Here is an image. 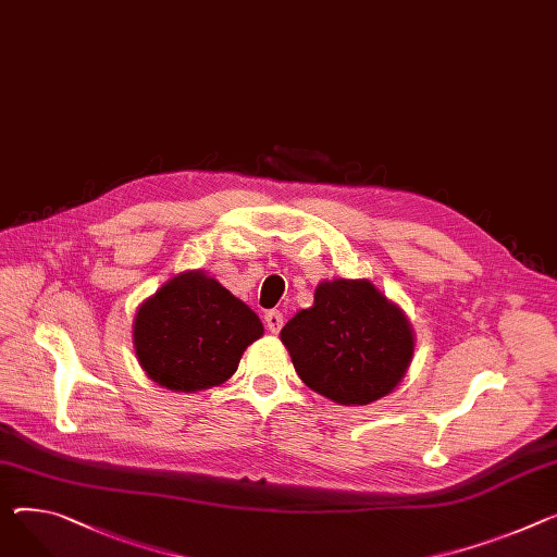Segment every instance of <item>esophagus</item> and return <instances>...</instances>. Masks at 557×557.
Here are the masks:
<instances>
[{
    "mask_svg": "<svg viewBox=\"0 0 557 557\" xmlns=\"http://www.w3.org/2000/svg\"><path fill=\"white\" fill-rule=\"evenodd\" d=\"M264 320H267V326L271 333H280V329L284 326V315L280 311H269L264 315Z\"/></svg>",
    "mask_w": 557,
    "mask_h": 557,
    "instance_id": "34e87169",
    "label": "esophagus"
}]
</instances>
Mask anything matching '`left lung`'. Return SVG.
I'll return each instance as SVG.
<instances>
[{
  "label": "left lung",
  "mask_w": 557,
  "mask_h": 557,
  "mask_svg": "<svg viewBox=\"0 0 557 557\" xmlns=\"http://www.w3.org/2000/svg\"><path fill=\"white\" fill-rule=\"evenodd\" d=\"M295 372L338 405L392 394L412 364L417 338L405 311L369 280H322L313 307L280 331Z\"/></svg>",
  "instance_id": "obj_1"
}]
</instances>
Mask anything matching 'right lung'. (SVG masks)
<instances>
[{
    "label": "right lung",
    "mask_w": 557,
    "mask_h": 557,
    "mask_svg": "<svg viewBox=\"0 0 557 557\" xmlns=\"http://www.w3.org/2000/svg\"><path fill=\"white\" fill-rule=\"evenodd\" d=\"M264 324L206 271H183L143 300L132 343L147 379L172 392H201L226 383Z\"/></svg>",
    "instance_id": "obj_1"
}]
</instances>
